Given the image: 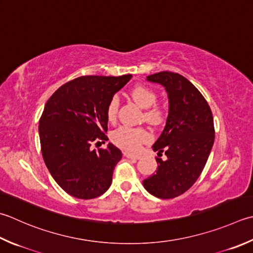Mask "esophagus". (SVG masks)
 I'll use <instances>...</instances> for the list:
<instances>
[{
    "mask_svg": "<svg viewBox=\"0 0 253 253\" xmlns=\"http://www.w3.org/2000/svg\"><path fill=\"white\" fill-rule=\"evenodd\" d=\"M124 156H125L126 158H129V159H140V156L138 155H132V153H129V152H124Z\"/></svg>",
    "mask_w": 253,
    "mask_h": 253,
    "instance_id": "esophagus-1",
    "label": "esophagus"
}]
</instances>
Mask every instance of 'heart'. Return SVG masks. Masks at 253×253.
<instances>
[{"instance_id": "obj_1", "label": "heart", "mask_w": 253, "mask_h": 253, "mask_svg": "<svg viewBox=\"0 0 253 253\" xmlns=\"http://www.w3.org/2000/svg\"><path fill=\"white\" fill-rule=\"evenodd\" d=\"M131 96L137 104L145 108L143 118L145 121L159 125L166 118V108L160 104H157V93L152 88L145 85H137L130 92ZM118 108H120V98L113 96L106 107L107 121L114 123L117 118ZM112 141L117 147L127 151H135L143 142L150 139V133L142 127L121 126L112 132Z\"/></svg>"}]
</instances>
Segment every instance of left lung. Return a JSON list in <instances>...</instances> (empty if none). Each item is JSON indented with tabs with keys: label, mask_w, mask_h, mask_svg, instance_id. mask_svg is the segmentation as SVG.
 Returning a JSON list of instances; mask_svg holds the SVG:
<instances>
[{
	"label": "left lung",
	"mask_w": 253,
	"mask_h": 253,
	"mask_svg": "<svg viewBox=\"0 0 253 253\" xmlns=\"http://www.w3.org/2000/svg\"><path fill=\"white\" fill-rule=\"evenodd\" d=\"M160 83L169 96V115L165 129L152 146L156 158L155 174L143 180L145 189L162 200L174 199L199 179L215 140V128L209 103L202 93L179 73L162 71L147 77Z\"/></svg>",
	"instance_id": "left-lung-1"
}]
</instances>
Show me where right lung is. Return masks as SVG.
I'll return each mask as SVG.
<instances>
[{
  "label": "right lung",
  "instance_id": "1",
  "mask_svg": "<svg viewBox=\"0 0 253 253\" xmlns=\"http://www.w3.org/2000/svg\"><path fill=\"white\" fill-rule=\"evenodd\" d=\"M84 76L64 83L44 105L39 120L43 161L59 186L68 194L91 200L112 184L122 152L108 140L106 107L114 94L131 79Z\"/></svg>",
  "mask_w": 253,
  "mask_h": 253
}]
</instances>
